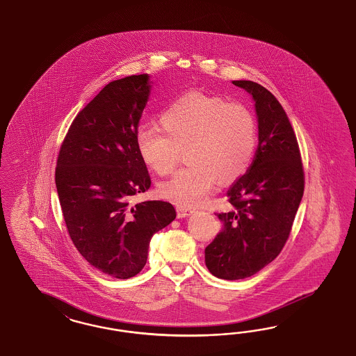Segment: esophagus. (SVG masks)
<instances>
[{
	"label": "esophagus",
	"mask_w": 356,
	"mask_h": 356,
	"mask_svg": "<svg viewBox=\"0 0 356 356\" xmlns=\"http://www.w3.org/2000/svg\"><path fill=\"white\" fill-rule=\"evenodd\" d=\"M176 211H177V216H179V218H186V216L193 214L194 209L185 207V206H177V207H176Z\"/></svg>",
	"instance_id": "34e87169"
}]
</instances>
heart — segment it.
<instances>
[{
    "mask_svg": "<svg viewBox=\"0 0 356 356\" xmlns=\"http://www.w3.org/2000/svg\"><path fill=\"white\" fill-rule=\"evenodd\" d=\"M161 127H142L136 145L142 161L165 176L185 151L188 167L159 186L163 198L177 205L202 202L218 180L231 183L248 170L257 142L256 121L248 108L198 91L177 97L163 111Z\"/></svg>",
    "mask_w": 356,
    "mask_h": 356,
    "instance_id": "heart-1",
    "label": "heart"
}]
</instances>
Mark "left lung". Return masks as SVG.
<instances>
[{"label":"left lung","instance_id":"8db88e82","mask_svg":"<svg viewBox=\"0 0 356 356\" xmlns=\"http://www.w3.org/2000/svg\"><path fill=\"white\" fill-rule=\"evenodd\" d=\"M254 100L259 146L248 171L228 189L231 210L205 249L207 269L220 280L252 277L275 259L291 232L304 193L296 136L277 97L252 81H232Z\"/></svg>","mask_w":356,"mask_h":356}]
</instances>
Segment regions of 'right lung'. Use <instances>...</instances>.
Here are the masks:
<instances>
[{
	"instance_id": "add662e5",
	"label": "right lung",
	"mask_w": 356,
	"mask_h": 356,
	"mask_svg": "<svg viewBox=\"0 0 356 356\" xmlns=\"http://www.w3.org/2000/svg\"><path fill=\"white\" fill-rule=\"evenodd\" d=\"M150 90L149 74L109 82L72 122L56 167L72 241L90 265L118 280L143 269L151 237L176 218L170 202H131L151 185L136 145Z\"/></svg>"
}]
</instances>
